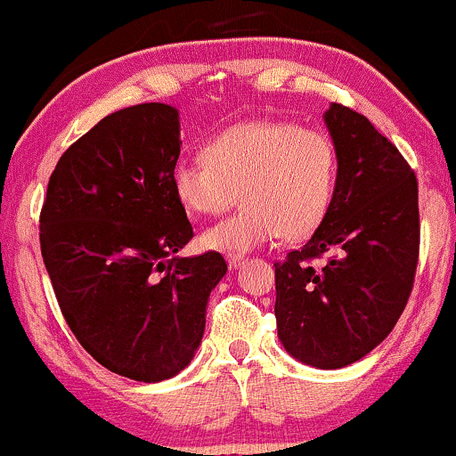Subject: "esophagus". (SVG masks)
I'll return each instance as SVG.
<instances>
[{
    "label": "esophagus",
    "instance_id": "34e87169",
    "mask_svg": "<svg viewBox=\"0 0 456 456\" xmlns=\"http://www.w3.org/2000/svg\"><path fill=\"white\" fill-rule=\"evenodd\" d=\"M246 261H248V259H246L244 255H227V263H229V267H232V270H238V267H242Z\"/></svg>",
    "mask_w": 456,
    "mask_h": 456
}]
</instances>
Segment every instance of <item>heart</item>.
I'll list each match as a JSON object with an SVG mask.
<instances>
[{"label":"heart","mask_w":456,"mask_h":456,"mask_svg":"<svg viewBox=\"0 0 456 456\" xmlns=\"http://www.w3.org/2000/svg\"><path fill=\"white\" fill-rule=\"evenodd\" d=\"M184 212L214 216L235 201L233 216L206 229L201 244L221 252H250L314 232L331 208L338 152L331 138L287 120H244L206 142L201 157L180 159L169 175Z\"/></svg>","instance_id":"1"}]
</instances>
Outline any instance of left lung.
Returning a JSON list of instances; mask_svg holds the SVG:
<instances>
[{"instance_id":"1","label":"left lung","mask_w":456,"mask_h":456,"mask_svg":"<svg viewBox=\"0 0 456 456\" xmlns=\"http://www.w3.org/2000/svg\"><path fill=\"white\" fill-rule=\"evenodd\" d=\"M338 152L331 208L312 238L276 263V322L284 350L318 370L363 359L393 331L419 263V183L402 152L367 120L331 103ZM331 254L322 268L312 258Z\"/></svg>"}]
</instances>
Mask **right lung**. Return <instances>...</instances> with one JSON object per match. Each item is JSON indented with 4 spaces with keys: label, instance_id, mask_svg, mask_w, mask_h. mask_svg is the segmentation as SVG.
Wrapping results in <instances>:
<instances>
[{
    "label": "right lung",
    "instance_id": "right-lung-1",
    "mask_svg": "<svg viewBox=\"0 0 456 456\" xmlns=\"http://www.w3.org/2000/svg\"><path fill=\"white\" fill-rule=\"evenodd\" d=\"M180 144L167 103L108 114L59 159L40 214L44 265L71 333L138 382L191 363L227 273L218 252L175 256L193 238L169 183Z\"/></svg>",
    "mask_w": 456,
    "mask_h": 456
}]
</instances>
